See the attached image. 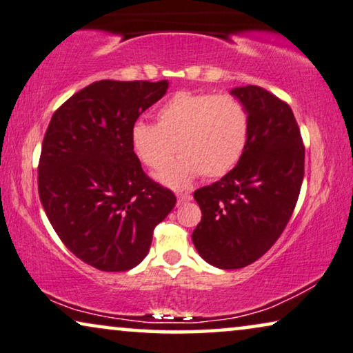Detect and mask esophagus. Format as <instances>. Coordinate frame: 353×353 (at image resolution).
Listing matches in <instances>:
<instances>
[{
	"instance_id": "1",
	"label": "esophagus",
	"mask_w": 353,
	"mask_h": 353,
	"mask_svg": "<svg viewBox=\"0 0 353 353\" xmlns=\"http://www.w3.org/2000/svg\"><path fill=\"white\" fill-rule=\"evenodd\" d=\"M190 194H177V205H184L185 201H190Z\"/></svg>"
}]
</instances>
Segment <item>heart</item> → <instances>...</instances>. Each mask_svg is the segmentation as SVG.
Segmentation results:
<instances>
[{
	"mask_svg": "<svg viewBox=\"0 0 353 353\" xmlns=\"http://www.w3.org/2000/svg\"><path fill=\"white\" fill-rule=\"evenodd\" d=\"M250 117L232 93L179 92L157 111V124L137 122L130 132L135 157L159 181L184 189L196 177L218 179L236 168L245 152Z\"/></svg>",
	"mask_w": 353,
	"mask_h": 353,
	"instance_id": "1",
	"label": "heart"
}]
</instances>
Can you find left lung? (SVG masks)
Segmentation results:
<instances>
[{
    "mask_svg": "<svg viewBox=\"0 0 353 353\" xmlns=\"http://www.w3.org/2000/svg\"><path fill=\"white\" fill-rule=\"evenodd\" d=\"M248 111L250 132L237 166L194 192L201 221L196 252L221 270L252 265L288 225L303 181L305 147L288 103L256 85L231 90Z\"/></svg>",
    "mask_w": 353,
    "mask_h": 353,
    "instance_id": "obj_1",
    "label": "left lung"
}]
</instances>
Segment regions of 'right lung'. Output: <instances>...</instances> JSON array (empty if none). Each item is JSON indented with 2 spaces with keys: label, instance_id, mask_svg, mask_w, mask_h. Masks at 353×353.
<instances>
[{
  "label": "right lung",
  "instance_id": "right-lung-1",
  "mask_svg": "<svg viewBox=\"0 0 353 353\" xmlns=\"http://www.w3.org/2000/svg\"><path fill=\"white\" fill-rule=\"evenodd\" d=\"M168 81H100L63 103L46 129L39 195L65 247L100 271H128L147 256L176 196L150 179L130 132Z\"/></svg>",
  "mask_w": 353,
  "mask_h": 353
}]
</instances>
